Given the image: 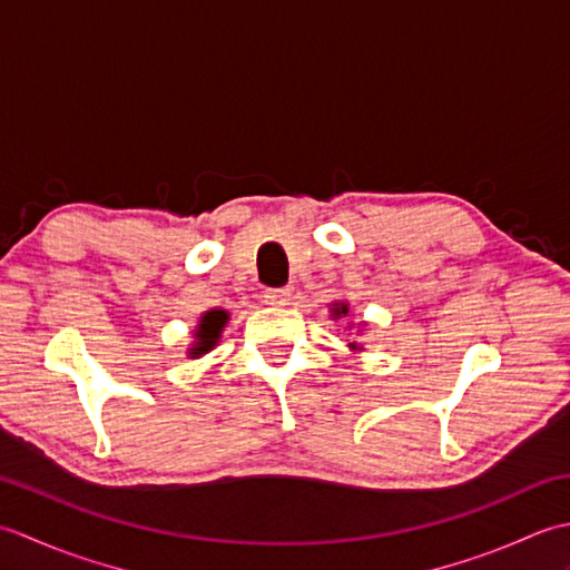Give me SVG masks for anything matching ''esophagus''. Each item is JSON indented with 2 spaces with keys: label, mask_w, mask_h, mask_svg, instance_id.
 <instances>
[{
  "label": "esophagus",
  "mask_w": 570,
  "mask_h": 570,
  "mask_svg": "<svg viewBox=\"0 0 570 570\" xmlns=\"http://www.w3.org/2000/svg\"><path fill=\"white\" fill-rule=\"evenodd\" d=\"M288 296H292L288 288H266V292H264V301L269 306H286Z\"/></svg>",
  "instance_id": "esophagus-1"
}]
</instances>
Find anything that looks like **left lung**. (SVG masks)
<instances>
[{
	"label": "left lung",
	"mask_w": 570,
	"mask_h": 570,
	"mask_svg": "<svg viewBox=\"0 0 570 570\" xmlns=\"http://www.w3.org/2000/svg\"><path fill=\"white\" fill-rule=\"evenodd\" d=\"M328 313H331V321H345V318H350V304H347V301H333L331 308H328ZM345 328H347V331H357V335H360V333H365L367 323H365V321H360V323L355 325L353 321H347ZM347 347L353 350V353H362V350H365V347H362L357 341H353V343H350Z\"/></svg>",
	"instance_id": "8db88e82"
}]
</instances>
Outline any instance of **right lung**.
<instances>
[{"instance_id": "obj_1", "label": "right lung", "mask_w": 570, "mask_h": 570, "mask_svg": "<svg viewBox=\"0 0 570 570\" xmlns=\"http://www.w3.org/2000/svg\"><path fill=\"white\" fill-rule=\"evenodd\" d=\"M227 321H229V313L225 308H210L200 313L196 331H193V337H196V341H193V345L188 347V355L200 357L205 353H210V350L220 343Z\"/></svg>"}]
</instances>
